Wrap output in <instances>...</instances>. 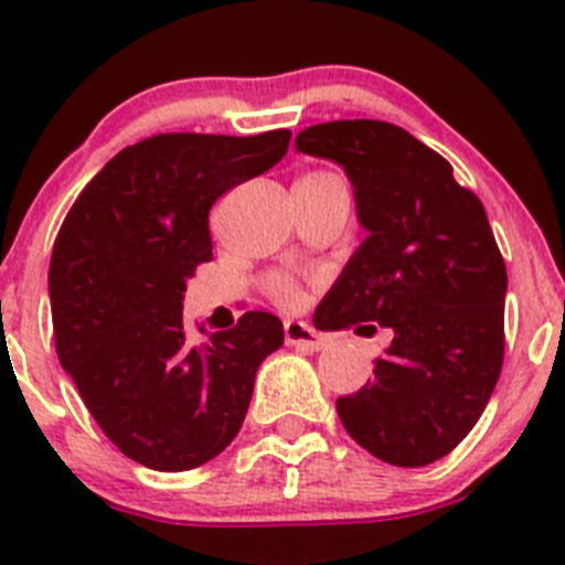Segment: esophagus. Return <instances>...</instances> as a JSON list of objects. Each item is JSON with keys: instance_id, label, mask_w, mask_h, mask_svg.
<instances>
[{"instance_id": "obj_1", "label": "esophagus", "mask_w": 565, "mask_h": 565, "mask_svg": "<svg viewBox=\"0 0 565 565\" xmlns=\"http://www.w3.org/2000/svg\"><path fill=\"white\" fill-rule=\"evenodd\" d=\"M284 339H287L289 347H298L303 352H319L328 347L322 333H317L309 322H300V319H289L284 322Z\"/></svg>"}]
</instances>
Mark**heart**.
Masks as SVG:
<instances>
[{"instance_id":"b5f03b06","label":"heart","mask_w":565,"mask_h":565,"mask_svg":"<svg viewBox=\"0 0 565 565\" xmlns=\"http://www.w3.org/2000/svg\"><path fill=\"white\" fill-rule=\"evenodd\" d=\"M306 177H328V174L315 172V174H306ZM270 292H273V298H276L278 303H284V306H295L300 300V289L295 287L289 278H281V276L270 278Z\"/></svg>"}]
</instances>
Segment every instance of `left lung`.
Masks as SVG:
<instances>
[{
	"instance_id": "left-lung-1",
	"label": "left lung",
	"mask_w": 565,
	"mask_h": 565,
	"mask_svg": "<svg viewBox=\"0 0 565 565\" xmlns=\"http://www.w3.org/2000/svg\"><path fill=\"white\" fill-rule=\"evenodd\" d=\"M295 150L344 169L366 230L315 324L393 333L372 383L335 402L341 424L388 465H431L476 426L503 366L509 276L487 210L398 125H311Z\"/></svg>"
}]
</instances>
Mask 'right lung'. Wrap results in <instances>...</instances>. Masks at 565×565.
Instances as JSON below:
<instances>
[{
  "instance_id": "right-lung-1",
  "label": "right lung",
  "mask_w": 565,
  "mask_h": 565,
  "mask_svg": "<svg viewBox=\"0 0 565 565\" xmlns=\"http://www.w3.org/2000/svg\"><path fill=\"white\" fill-rule=\"evenodd\" d=\"M289 136H150L119 150L62 221L49 267L56 355L139 465L180 472L218 457L241 431L256 369L284 344L267 311L191 339L182 292L213 259L215 199L276 167Z\"/></svg>"
}]
</instances>
